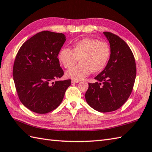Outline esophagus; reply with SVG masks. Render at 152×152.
Listing matches in <instances>:
<instances>
[{
    "label": "esophagus",
    "mask_w": 152,
    "mask_h": 152,
    "mask_svg": "<svg viewBox=\"0 0 152 152\" xmlns=\"http://www.w3.org/2000/svg\"><path fill=\"white\" fill-rule=\"evenodd\" d=\"M72 83H80V81H78V80H72Z\"/></svg>",
    "instance_id": "esophagus-1"
}]
</instances>
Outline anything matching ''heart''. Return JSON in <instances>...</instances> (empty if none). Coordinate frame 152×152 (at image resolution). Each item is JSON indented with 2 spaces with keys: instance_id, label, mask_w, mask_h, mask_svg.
Returning <instances> with one entry per match:
<instances>
[{
  "instance_id": "1",
  "label": "heart",
  "mask_w": 152,
  "mask_h": 152,
  "mask_svg": "<svg viewBox=\"0 0 152 152\" xmlns=\"http://www.w3.org/2000/svg\"><path fill=\"white\" fill-rule=\"evenodd\" d=\"M110 56L108 44L95 38H86L73 45L72 50L67 48L61 49L58 59L65 69H69L78 61L80 63L66 72L67 78L82 80L91 72L97 73L106 66Z\"/></svg>"
}]
</instances>
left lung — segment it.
Wrapping results in <instances>:
<instances>
[{"label": "left lung", "instance_id": "1", "mask_svg": "<svg viewBox=\"0 0 152 152\" xmlns=\"http://www.w3.org/2000/svg\"><path fill=\"white\" fill-rule=\"evenodd\" d=\"M109 42L110 56L104 69L89 83L85 94L88 104L96 111L116 110L129 97L136 78L137 69L133 53L125 42L115 34L103 33Z\"/></svg>", "mask_w": 152, "mask_h": 152}]
</instances>
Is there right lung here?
<instances>
[{"label": "right lung", "mask_w": 152, "mask_h": 152, "mask_svg": "<svg viewBox=\"0 0 152 152\" xmlns=\"http://www.w3.org/2000/svg\"><path fill=\"white\" fill-rule=\"evenodd\" d=\"M65 35L48 31L34 35L18 51L13 68L16 91L22 104L37 114H46L63 101L71 80L63 75L57 56Z\"/></svg>", "instance_id": "right-lung-1"}]
</instances>
